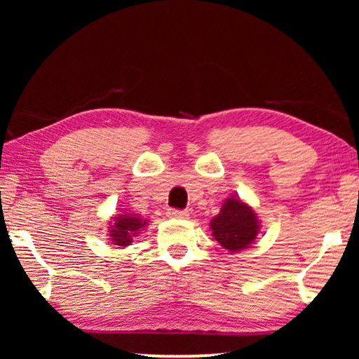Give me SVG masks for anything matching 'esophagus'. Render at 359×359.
Segmentation results:
<instances>
[{"label": "esophagus", "mask_w": 359, "mask_h": 359, "mask_svg": "<svg viewBox=\"0 0 359 359\" xmlns=\"http://www.w3.org/2000/svg\"><path fill=\"white\" fill-rule=\"evenodd\" d=\"M166 214H168L170 219H188L189 217L188 210H181V209H170Z\"/></svg>", "instance_id": "34e87169"}]
</instances>
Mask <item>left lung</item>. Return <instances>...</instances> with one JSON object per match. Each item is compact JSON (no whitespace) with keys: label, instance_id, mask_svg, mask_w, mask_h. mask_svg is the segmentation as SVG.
<instances>
[{"label":"left lung","instance_id":"1","mask_svg":"<svg viewBox=\"0 0 359 359\" xmlns=\"http://www.w3.org/2000/svg\"><path fill=\"white\" fill-rule=\"evenodd\" d=\"M214 238L229 252L248 248L259 232V220L255 210L238 198H227L220 212L210 220Z\"/></svg>","mask_w":359,"mask_h":359}]
</instances>
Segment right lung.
Instances as JSON below:
<instances>
[{
    "instance_id": "1",
    "label": "right lung",
    "mask_w": 359,
    "mask_h": 359,
    "mask_svg": "<svg viewBox=\"0 0 359 359\" xmlns=\"http://www.w3.org/2000/svg\"><path fill=\"white\" fill-rule=\"evenodd\" d=\"M149 220L135 214H119L114 217V224L109 227V240L117 247H129L132 240L147 227Z\"/></svg>"
}]
</instances>
